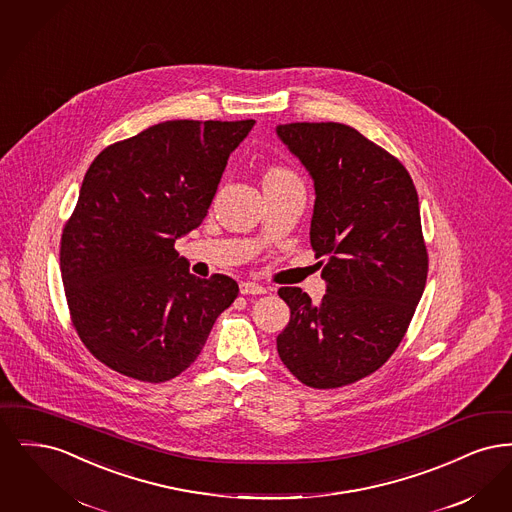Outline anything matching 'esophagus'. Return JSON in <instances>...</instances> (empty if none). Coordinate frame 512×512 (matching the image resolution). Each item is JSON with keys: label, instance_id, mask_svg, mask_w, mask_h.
Wrapping results in <instances>:
<instances>
[{"label": "esophagus", "instance_id": "34e87169", "mask_svg": "<svg viewBox=\"0 0 512 512\" xmlns=\"http://www.w3.org/2000/svg\"><path fill=\"white\" fill-rule=\"evenodd\" d=\"M240 292L244 295H261V293H267L268 288L261 286V284H255V282H242Z\"/></svg>", "mask_w": 512, "mask_h": 512}]
</instances>
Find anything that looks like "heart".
I'll return each mask as SVG.
<instances>
[{
    "label": "heart",
    "mask_w": 512,
    "mask_h": 512,
    "mask_svg": "<svg viewBox=\"0 0 512 512\" xmlns=\"http://www.w3.org/2000/svg\"><path fill=\"white\" fill-rule=\"evenodd\" d=\"M286 176H292V174H290V171L282 169V167H270L267 174H265V178H286Z\"/></svg>",
    "instance_id": "1"
}]
</instances>
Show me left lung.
<instances>
[{
	"label": "left lung",
	"mask_w": 512,
	"mask_h": 512,
	"mask_svg": "<svg viewBox=\"0 0 512 512\" xmlns=\"http://www.w3.org/2000/svg\"><path fill=\"white\" fill-rule=\"evenodd\" d=\"M280 140L315 180L311 245L326 293L280 288L292 317L276 338L309 388L353 384L384 365L413 320L428 276L418 195L407 169L353 126L292 122Z\"/></svg>",
	"instance_id": "obj_1"
}]
</instances>
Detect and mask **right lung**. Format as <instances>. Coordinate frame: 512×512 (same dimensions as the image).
I'll return each mask as SVG.
<instances>
[{"mask_svg": "<svg viewBox=\"0 0 512 512\" xmlns=\"http://www.w3.org/2000/svg\"><path fill=\"white\" fill-rule=\"evenodd\" d=\"M255 121H167L105 147L61 236V278L88 351L128 378L167 382L194 363L238 284L197 278L176 238L211 207Z\"/></svg>", "mask_w": 512, "mask_h": 512, "instance_id": "add662e5", "label": "right lung"}]
</instances>
